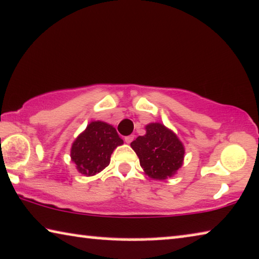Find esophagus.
<instances>
[{
    "mask_svg": "<svg viewBox=\"0 0 259 259\" xmlns=\"http://www.w3.org/2000/svg\"><path fill=\"white\" fill-rule=\"evenodd\" d=\"M134 140V136L132 134V136H127V137H125V142L126 144H131V142H132Z\"/></svg>",
    "mask_w": 259,
    "mask_h": 259,
    "instance_id": "34e87169",
    "label": "esophagus"
}]
</instances>
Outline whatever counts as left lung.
Wrapping results in <instances>:
<instances>
[{
  "label": "left lung",
  "instance_id": "left-lung-1",
  "mask_svg": "<svg viewBox=\"0 0 259 259\" xmlns=\"http://www.w3.org/2000/svg\"><path fill=\"white\" fill-rule=\"evenodd\" d=\"M145 130V136L131 142L141 168L153 180L171 178L183 164L186 152L182 141L161 122L148 123Z\"/></svg>",
  "mask_w": 259,
  "mask_h": 259
}]
</instances>
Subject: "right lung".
Returning <instances> with one entry per match:
<instances>
[{"label": "right lung", "mask_w": 259, "mask_h": 259, "mask_svg": "<svg viewBox=\"0 0 259 259\" xmlns=\"http://www.w3.org/2000/svg\"><path fill=\"white\" fill-rule=\"evenodd\" d=\"M122 144V139L110 123L91 121L72 142L71 161L80 174L93 176L110 164L112 153Z\"/></svg>", "instance_id": "obj_1"}]
</instances>
